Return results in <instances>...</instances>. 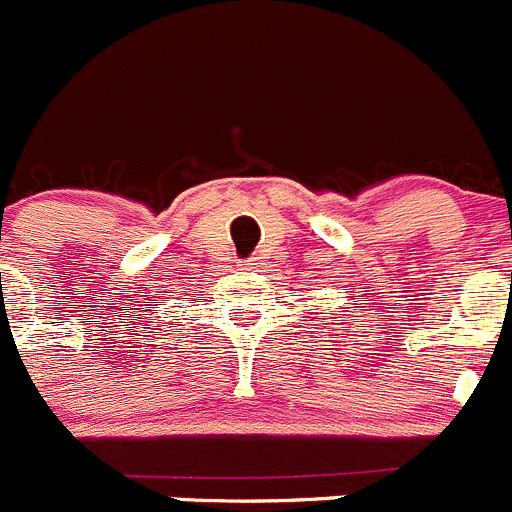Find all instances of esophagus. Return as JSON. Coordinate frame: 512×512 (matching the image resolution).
<instances>
[{"instance_id": "1", "label": "esophagus", "mask_w": 512, "mask_h": 512, "mask_svg": "<svg viewBox=\"0 0 512 512\" xmlns=\"http://www.w3.org/2000/svg\"><path fill=\"white\" fill-rule=\"evenodd\" d=\"M255 265H260V262H257V260H250V262H247V267H255Z\"/></svg>"}]
</instances>
